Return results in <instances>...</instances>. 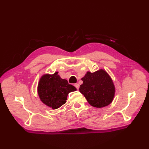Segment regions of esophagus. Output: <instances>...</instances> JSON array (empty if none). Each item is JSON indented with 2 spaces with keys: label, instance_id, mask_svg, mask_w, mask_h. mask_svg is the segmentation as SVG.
<instances>
[{
  "label": "esophagus",
  "instance_id": "34e87169",
  "mask_svg": "<svg viewBox=\"0 0 149 149\" xmlns=\"http://www.w3.org/2000/svg\"><path fill=\"white\" fill-rule=\"evenodd\" d=\"M74 86L76 88V89H78L79 88V85L78 83H76V84H74Z\"/></svg>",
  "mask_w": 149,
  "mask_h": 149
}]
</instances>
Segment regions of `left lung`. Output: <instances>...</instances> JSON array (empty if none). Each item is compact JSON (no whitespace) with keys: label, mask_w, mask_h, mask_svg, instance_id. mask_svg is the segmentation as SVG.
Segmentation results:
<instances>
[{"label":"left lung","mask_w":149,"mask_h":149,"mask_svg":"<svg viewBox=\"0 0 149 149\" xmlns=\"http://www.w3.org/2000/svg\"><path fill=\"white\" fill-rule=\"evenodd\" d=\"M83 83L79 91L90 105L94 107H103L112 102L115 94V87L107 72L100 70L94 73L88 71L81 78Z\"/></svg>","instance_id":"left-lung-1"}]
</instances>
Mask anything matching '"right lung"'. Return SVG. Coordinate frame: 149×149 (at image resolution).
<instances>
[{
    "label": "right lung",
    "mask_w": 149,
    "mask_h": 149,
    "mask_svg": "<svg viewBox=\"0 0 149 149\" xmlns=\"http://www.w3.org/2000/svg\"><path fill=\"white\" fill-rule=\"evenodd\" d=\"M76 88L68 81L61 79L55 72L53 74H46L42 76L38 85V94L45 104L56 109L66 103L67 96Z\"/></svg>",
    "instance_id": "right-lung-1"
}]
</instances>
